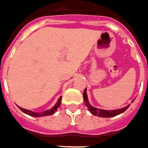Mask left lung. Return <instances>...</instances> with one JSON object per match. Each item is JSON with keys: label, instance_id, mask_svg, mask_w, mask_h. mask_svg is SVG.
<instances>
[{"label": "left lung", "instance_id": "8db88e82", "mask_svg": "<svg viewBox=\"0 0 148 148\" xmlns=\"http://www.w3.org/2000/svg\"><path fill=\"white\" fill-rule=\"evenodd\" d=\"M83 98H84V104L88 107V109L90 111V112L93 114L94 116H97L99 117H104V118H106V117H113L116 116H118V115L121 114L123 112L126 111L128 107L130 106H127L124 107V108H122V109H115V110H105V109H97L95 107L92 106L91 105L89 104L88 100V95H87L86 92V88L84 89V93H83Z\"/></svg>", "mask_w": 148, "mask_h": 148}]
</instances>
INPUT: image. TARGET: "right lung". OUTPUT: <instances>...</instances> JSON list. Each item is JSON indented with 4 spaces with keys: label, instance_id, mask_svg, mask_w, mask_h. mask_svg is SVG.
I'll use <instances>...</instances> for the list:
<instances>
[{
    "label": "right lung",
    "instance_id": "obj_1",
    "mask_svg": "<svg viewBox=\"0 0 148 148\" xmlns=\"http://www.w3.org/2000/svg\"><path fill=\"white\" fill-rule=\"evenodd\" d=\"M61 99H62V96H60L59 98V99L57 100V102L56 103V105H55L53 108H51V109H49V110H47V111L42 112H35L30 111V110L23 109V108H21V107H19V106L18 108L21 109V111L23 112L24 113H25V114L27 115H29V116H31L40 117V116H50V115L53 114L54 112L57 110V109L59 108V106H60V103H61Z\"/></svg>",
    "mask_w": 148,
    "mask_h": 148
}]
</instances>
